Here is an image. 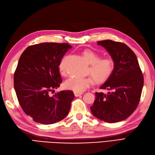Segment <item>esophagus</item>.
<instances>
[{
    "label": "esophagus",
    "mask_w": 155,
    "mask_h": 155,
    "mask_svg": "<svg viewBox=\"0 0 155 155\" xmlns=\"http://www.w3.org/2000/svg\"><path fill=\"white\" fill-rule=\"evenodd\" d=\"M82 93H78V92H76V91H74V95L75 97H79L82 95Z\"/></svg>",
    "instance_id": "34e87169"
}]
</instances>
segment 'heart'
I'll return each instance as SVG.
<instances>
[{
    "label": "heart",
    "mask_w": 155,
    "mask_h": 155,
    "mask_svg": "<svg viewBox=\"0 0 155 155\" xmlns=\"http://www.w3.org/2000/svg\"><path fill=\"white\" fill-rule=\"evenodd\" d=\"M83 56L90 66L89 72L97 83H103L110 77L114 69V63L110 58H100L99 54L89 49L83 52ZM64 58L59 64L60 71L64 74L65 71V61ZM93 78L91 76L86 78L71 77L65 83L67 89L81 93L93 84Z\"/></svg>",
    "instance_id": "obj_1"
}]
</instances>
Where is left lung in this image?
Segmentation results:
<instances>
[{
  "label": "left lung",
  "mask_w": 155,
  "mask_h": 155,
  "mask_svg": "<svg viewBox=\"0 0 155 155\" xmlns=\"http://www.w3.org/2000/svg\"><path fill=\"white\" fill-rule=\"evenodd\" d=\"M97 45L110 54L114 69L99 87L108 92L95 93V100L90 109L101 120L118 122L128 118L137 107L144 80L136 55L126 44L104 40L98 41Z\"/></svg>",
  "instance_id": "1"
}]
</instances>
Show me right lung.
Masks as SVG:
<instances>
[{"label": "right lung", "mask_w": 155, "mask_h": 155, "mask_svg": "<svg viewBox=\"0 0 155 155\" xmlns=\"http://www.w3.org/2000/svg\"><path fill=\"white\" fill-rule=\"evenodd\" d=\"M71 47L68 43L36 44L26 48L19 59L14 89L21 108L33 121L52 124L68 114L74 93L61 91L52 95L51 92L62 81L58 66Z\"/></svg>", "instance_id": "right-lung-1"}]
</instances>
